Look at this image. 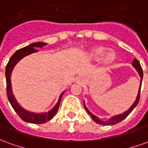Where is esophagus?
<instances>
[{
  "instance_id": "1",
  "label": "esophagus",
  "mask_w": 148,
  "mask_h": 148,
  "mask_svg": "<svg viewBox=\"0 0 148 148\" xmlns=\"http://www.w3.org/2000/svg\"><path fill=\"white\" fill-rule=\"evenodd\" d=\"M76 81L77 83H79V84H82L84 82V78L81 77V76H78L76 79Z\"/></svg>"
}]
</instances>
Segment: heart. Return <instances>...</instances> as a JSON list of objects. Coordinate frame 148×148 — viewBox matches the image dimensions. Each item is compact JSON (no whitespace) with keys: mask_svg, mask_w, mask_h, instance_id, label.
<instances>
[{"mask_svg":"<svg viewBox=\"0 0 148 148\" xmlns=\"http://www.w3.org/2000/svg\"><path fill=\"white\" fill-rule=\"evenodd\" d=\"M88 59L92 60H100L103 64H110L114 62L116 59L117 54L113 49H108L102 46L94 47L91 48L86 54Z\"/></svg>","mask_w":148,"mask_h":148,"instance_id":"obj_1","label":"heart"}]
</instances>
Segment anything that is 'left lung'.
<instances>
[{"mask_svg": "<svg viewBox=\"0 0 148 148\" xmlns=\"http://www.w3.org/2000/svg\"><path fill=\"white\" fill-rule=\"evenodd\" d=\"M132 66L134 67V68L138 72V75H139V77H140V84H139V88H138V95L136 97V99L134 101V103L132 104V106L127 110L125 112H123V114H119L114 115V116H112L111 118L106 120V121H103L101 119H99L98 117H97L96 115H94L93 114H92L91 112L89 111V110L88 109L86 106H85V102L84 101V106L85 110L87 111V113L88 114L91 116V118L92 119V120L96 122L97 124H100V125H103V126H110V125H114V124H117V123H120L121 121H123V119H126L128 115L130 114V113L132 112V110H134V108L136 107V106L138 105V101H139V98H140V89H141V84H142V80H143V69L141 68V65L139 64L136 59H134L133 62H132Z\"/></svg>", "mask_w": 148, "mask_h": 148, "instance_id": "8db88e82", "label": "left lung"}]
</instances>
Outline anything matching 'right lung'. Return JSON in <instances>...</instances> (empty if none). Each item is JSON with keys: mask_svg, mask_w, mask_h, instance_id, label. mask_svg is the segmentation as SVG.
Returning a JSON list of instances; mask_svg holds the SVG:
<instances>
[{"mask_svg": "<svg viewBox=\"0 0 148 148\" xmlns=\"http://www.w3.org/2000/svg\"><path fill=\"white\" fill-rule=\"evenodd\" d=\"M47 43H46V42H34L32 44H29L25 47H23V48L18 50L11 56L10 61H9V63H8L5 68V78L6 84H7L6 90H7L8 99L10 101V104H11L12 107L14 108L15 112L18 114V116L26 123L42 124V123H47V121L51 120L58 111L62 97L66 91V89H65L64 92H61V94L59 97V100H58L57 103L55 105V106L53 107L52 109H51L47 112H42V113H35V112H31V111L25 110L18 103V101L16 100L15 97H14L13 89H12V84H11V75H12V72L14 70V67L24 57L31 55L33 53L38 52V50H36L37 47L42 48L43 47L47 46Z\"/></svg>", "mask_w": 148, "mask_h": 148, "instance_id": "obj_1", "label": "right lung"}]
</instances>
